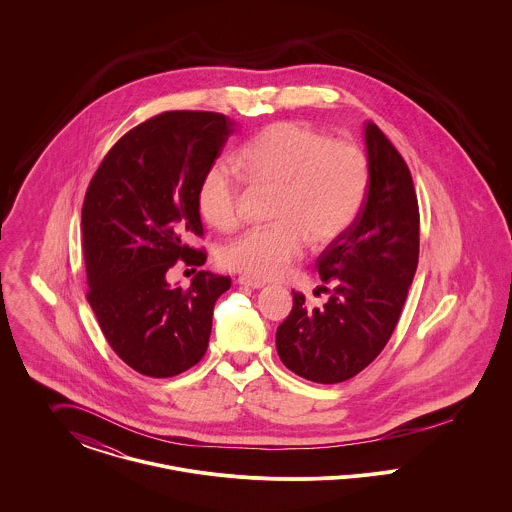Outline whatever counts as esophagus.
Listing matches in <instances>:
<instances>
[{
	"instance_id": "esophagus-1",
	"label": "esophagus",
	"mask_w": 512,
	"mask_h": 512,
	"mask_svg": "<svg viewBox=\"0 0 512 512\" xmlns=\"http://www.w3.org/2000/svg\"><path fill=\"white\" fill-rule=\"evenodd\" d=\"M238 284H240V286H245V288H253V290H261V288H265V282L255 280V278H249V276H240V278H238Z\"/></svg>"
}]
</instances>
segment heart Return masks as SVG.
I'll list each match as a JSON object with an SVG mask.
<instances>
[{"label":"heart","instance_id":"1","mask_svg":"<svg viewBox=\"0 0 512 512\" xmlns=\"http://www.w3.org/2000/svg\"><path fill=\"white\" fill-rule=\"evenodd\" d=\"M236 167L253 188H272L268 217L222 247V267L255 280L286 276L301 259L307 240L328 244L357 219L368 190L366 155L349 142L330 140L299 122H274L238 149ZM197 211L217 230L242 220L244 192L224 163L201 176Z\"/></svg>","mask_w":512,"mask_h":512}]
</instances>
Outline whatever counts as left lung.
<instances>
[{"label": "left lung", "mask_w": 512, "mask_h": 512, "mask_svg": "<svg viewBox=\"0 0 512 512\" xmlns=\"http://www.w3.org/2000/svg\"><path fill=\"white\" fill-rule=\"evenodd\" d=\"M368 190L351 226L317 259L322 282L334 284L322 309H293L276 330L280 361L317 384H338L370 365L399 320L418 265V203L399 151L374 122L365 124Z\"/></svg>", "instance_id": "left-lung-1"}]
</instances>
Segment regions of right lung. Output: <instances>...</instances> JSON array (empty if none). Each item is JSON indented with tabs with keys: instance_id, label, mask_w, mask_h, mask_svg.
I'll return each instance as SVG.
<instances>
[{
	"instance_id": "right-lung-1",
	"label": "right lung",
	"mask_w": 512,
	"mask_h": 512,
	"mask_svg": "<svg viewBox=\"0 0 512 512\" xmlns=\"http://www.w3.org/2000/svg\"><path fill=\"white\" fill-rule=\"evenodd\" d=\"M236 122L220 113L169 111L136 126L107 153L82 207L88 301L113 351L136 372L171 378L207 351L213 309L230 276L199 270L171 286L176 261L201 267L195 195Z\"/></svg>"
}]
</instances>
